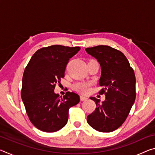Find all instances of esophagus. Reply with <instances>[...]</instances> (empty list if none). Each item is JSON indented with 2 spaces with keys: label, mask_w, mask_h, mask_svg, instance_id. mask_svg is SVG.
<instances>
[{
  "label": "esophagus",
  "mask_w": 155,
  "mask_h": 155,
  "mask_svg": "<svg viewBox=\"0 0 155 155\" xmlns=\"http://www.w3.org/2000/svg\"><path fill=\"white\" fill-rule=\"evenodd\" d=\"M80 98H81V101H86V100L87 99V97H85V96H80Z\"/></svg>",
  "instance_id": "obj_1"
}]
</instances>
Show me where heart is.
<instances>
[{
    "instance_id": "b5f03b06",
    "label": "heart",
    "mask_w": 155,
    "mask_h": 155,
    "mask_svg": "<svg viewBox=\"0 0 155 155\" xmlns=\"http://www.w3.org/2000/svg\"><path fill=\"white\" fill-rule=\"evenodd\" d=\"M90 84L87 83H77L73 85V88L74 90L80 91L81 93L86 94L90 90Z\"/></svg>"
}]
</instances>
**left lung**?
<instances>
[{
  "mask_svg": "<svg viewBox=\"0 0 155 155\" xmlns=\"http://www.w3.org/2000/svg\"><path fill=\"white\" fill-rule=\"evenodd\" d=\"M85 51L101 65L99 85L103 89L99 94H105V101L102 103L95 97H91L96 107L87 116V122L99 132H112L124 122L135 103V73L127 57L116 49L101 45Z\"/></svg>",
  "mask_w": 155,
  "mask_h": 155,
  "instance_id": "obj_1",
  "label": "left lung"
}]
</instances>
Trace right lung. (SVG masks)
Segmentation results:
<instances>
[{
    "mask_svg": "<svg viewBox=\"0 0 155 155\" xmlns=\"http://www.w3.org/2000/svg\"><path fill=\"white\" fill-rule=\"evenodd\" d=\"M80 49L61 45L40 48L25 68L21 97L30 121L41 131L56 132L65 127L69 109L79 103L77 94L68 91L62 98L54 90L64 77L68 61Z\"/></svg>",
    "mask_w": 155,
    "mask_h": 155,
    "instance_id": "1",
    "label": "right lung"
}]
</instances>
